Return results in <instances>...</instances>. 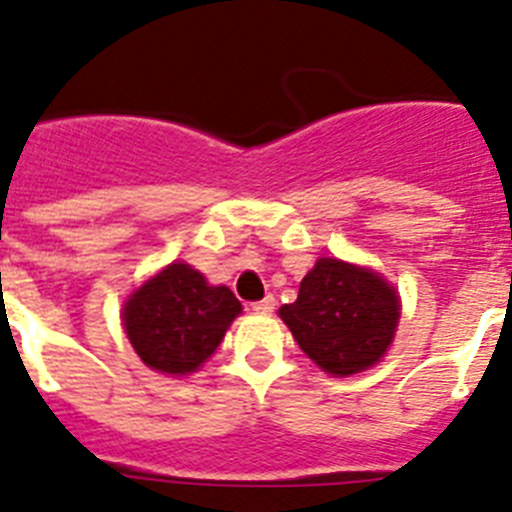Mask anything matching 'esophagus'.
Here are the masks:
<instances>
[{"instance_id": "34e87169", "label": "esophagus", "mask_w": 512, "mask_h": 512, "mask_svg": "<svg viewBox=\"0 0 512 512\" xmlns=\"http://www.w3.org/2000/svg\"><path fill=\"white\" fill-rule=\"evenodd\" d=\"M274 305H277V300H274V297H271V295H266L264 300L253 302L251 307H253V310H256V312H261V315H266V312L274 310Z\"/></svg>"}]
</instances>
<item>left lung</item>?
Wrapping results in <instances>:
<instances>
[{
  "label": "left lung",
  "instance_id": "obj_1",
  "mask_svg": "<svg viewBox=\"0 0 512 512\" xmlns=\"http://www.w3.org/2000/svg\"><path fill=\"white\" fill-rule=\"evenodd\" d=\"M279 318L323 372L351 377L387 354L400 323V295L366 266L318 259L297 300L279 307Z\"/></svg>",
  "mask_w": 512,
  "mask_h": 512
}]
</instances>
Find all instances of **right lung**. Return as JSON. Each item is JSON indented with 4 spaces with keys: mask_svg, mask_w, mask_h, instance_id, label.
<instances>
[{
    "mask_svg": "<svg viewBox=\"0 0 512 512\" xmlns=\"http://www.w3.org/2000/svg\"><path fill=\"white\" fill-rule=\"evenodd\" d=\"M241 312L228 287H212L189 264L166 266L128 297L122 325L140 361L161 374L197 372Z\"/></svg>",
    "mask_w": 512,
    "mask_h": 512,
    "instance_id": "1",
    "label": "right lung"
}]
</instances>
